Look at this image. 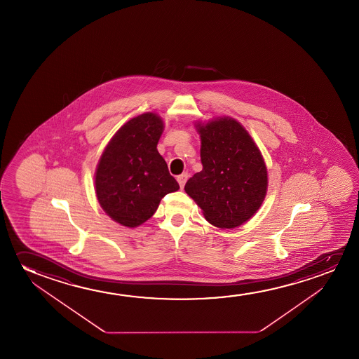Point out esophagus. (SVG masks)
Here are the masks:
<instances>
[{
  "instance_id": "obj_1",
  "label": "esophagus",
  "mask_w": 359,
  "mask_h": 359,
  "mask_svg": "<svg viewBox=\"0 0 359 359\" xmlns=\"http://www.w3.org/2000/svg\"><path fill=\"white\" fill-rule=\"evenodd\" d=\"M177 182H179V185H180V187H184V185H185V182H187V172H184V174H182V175H179L177 177Z\"/></svg>"
}]
</instances>
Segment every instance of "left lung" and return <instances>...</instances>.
<instances>
[{"label":"left lung","mask_w":359,"mask_h":359,"mask_svg":"<svg viewBox=\"0 0 359 359\" xmlns=\"http://www.w3.org/2000/svg\"><path fill=\"white\" fill-rule=\"evenodd\" d=\"M195 128L201 138L202 170L187 180L185 191L212 226H241L259 211L269 187L260 149L231 116L195 123Z\"/></svg>","instance_id":"8db88e82"}]
</instances>
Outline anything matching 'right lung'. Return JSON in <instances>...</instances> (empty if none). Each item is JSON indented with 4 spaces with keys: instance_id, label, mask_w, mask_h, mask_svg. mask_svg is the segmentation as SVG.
<instances>
[{
    "instance_id": "obj_1",
    "label": "right lung",
    "mask_w": 359,
    "mask_h": 359,
    "mask_svg": "<svg viewBox=\"0 0 359 359\" xmlns=\"http://www.w3.org/2000/svg\"><path fill=\"white\" fill-rule=\"evenodd\" d=\"M164 123L156 113L128 120L104 148L94 174L99 205L113 221L136 228L179 184L157 149Z\"/></svg>"
}]
</instances>
